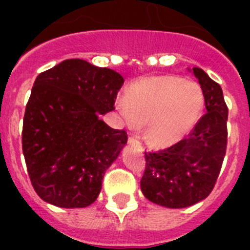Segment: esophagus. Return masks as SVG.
Instances as JSON below:
<instances>
[{"instance_id": "34e87169", "label": "esophagus", "mask_w": 250, "mask_h": 250, "mask_svg": "<svg viewBox=\"0 0 250 250\" xmlns=\"http://www.w3.org/2000/svg\"><path fill=\"white\" fill-rule=\"evenodd\" d=\"M128 144L133 145V146H136V148H139V149H143V144H141V141L139 140L136 136H129Z\"/></svg>"}]
</instances>
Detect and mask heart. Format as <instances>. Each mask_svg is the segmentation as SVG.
Wrapping results in <instances>:
<instances>
[{"mask_svg": "<svg viewBox=\"0 0 250 250\" xmlns=\"http://www.w3.org/2000/svg\"><path fill=\"white\" fill-rule=\"evenodd\" d=\"M205 107L200 84L176 76H149L125 89L115 109L129 127L145 125V135L157 146H168L188 135Z\"/></svg>", "mask_w": 250, "mask_h": 250, "instance_id": "heart-1", "label": "heart"}]
</instances>
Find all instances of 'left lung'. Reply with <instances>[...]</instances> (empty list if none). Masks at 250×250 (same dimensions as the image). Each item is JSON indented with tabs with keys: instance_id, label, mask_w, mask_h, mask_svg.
Masks as SVG:
<instances>
[{
	"instance_id": "left-lung-1",
	"label": "left lung",
	"mask_w": 250,
	"mask_h": 250,
	"mask_svg": "<svg viewBox=\"0 0 250 250\" xmlns=\"http://www.w3.org/2000/svg\"><path fill=\"white\" fill-rule=\"evenodd\" d=\"M205 94L206 113L188 137L170 148L145 152L141 190L157 205L182 209L202 201L213 190L227 148V118L221 85L204 70L193 67Z\"/></svg>"
}]
</instances>
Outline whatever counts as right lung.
Wrapping results in <instances>:
<instances>
[{
	"label": "right lung",
	"instance_id": "add662e5",
	"mask_svg": "<svg viewBox=\"0 0 250 250\" xmlns=\"http://www.w3.org/2000/svg\"><path fill=\"white\" fill-rule=\"evenodd\" d=\"M121 74L84 60L41 72L25 105L21 148L33 189L60 208L96 201L105 171L127 143L98 115L114 110Z\"/></svg>",
	"mask_w": 250,
	"mask_h": 250
}]
</instances>
